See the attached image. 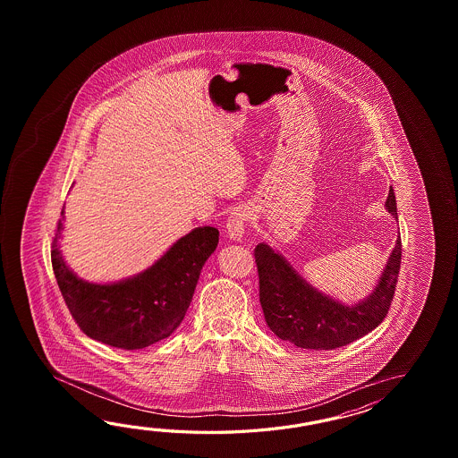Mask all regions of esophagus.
<instances>
[{
    "label": "esophagus",
    "instance_id": "esophagus-1",
    "mask_svg": "<svg viewBox=\"0 0 458 458\" xmlns=\"http://www.w3.org/2000/svg\"><path fill=\"white\" fill-rule=\"evenodd\" d=\"M249 217H250V211L245 206H239L233 209L227 217V223H225V235L233 242H241Z\"/></svg>",
    "mask_w": 458,
    "mask_h": 458
}]
</instances>
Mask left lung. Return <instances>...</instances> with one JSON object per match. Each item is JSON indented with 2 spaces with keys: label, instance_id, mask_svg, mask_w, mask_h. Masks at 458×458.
<instances>
[{
  "label": "left lung",
  "instance_id": "obj_1",
  "mask_svg": "<svg viewBox=\"0 0 458 458\" xmlns=\"http://www.w3.org/2000/svg\"><path fill=\"white\" fill-rule=\"evenodd\" d=\"M385 208L398 221L393 188H389ZM255 262L263 316L273 334L301 349L332 351L373 331L388 314L398 282L401 237L398 235L370 294L353 304L319 292L268 243L257 245Z\"/></svg>",
  "mask_w": 458,
  "mask_h": 458
}]
</instances>
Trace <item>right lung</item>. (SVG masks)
Returning a JSON list of instances; mask_svg holds the SVG:
<instances>
[{
  "label": "right lung",
  "instance_id": "add662e5",
  "mask_svg": "<svg viewBox=\"0 0 458 458\" xmlns=\"http://www.w3.org/2000/svg\"><path fill=\"white\" fill-rule=\"evenodd\" d=\"M65 208L52 243V267L60 293L80 329L93 341L137 351L176 331L193 300L206 260L219 242L211 225L195 227L168 247L144 272L109 283L87 282L70 268L60 239Z\"/></svg>",
  "mask_w": 458,
  "mask_h": 458
}]
</instances>
